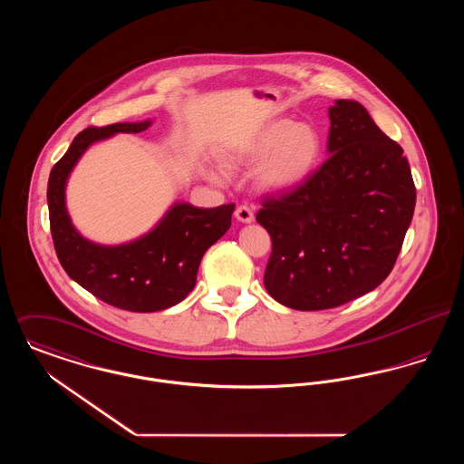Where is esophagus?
Listing matches in <instances>:
<instances>
[{
  "label": "esophagus",
  "instance_id": "obj_1",
  "mask_svg": "<svg viewBox=\"0 0 464 464\" xmlns=\"http://www.w3.org/2000/svg\"><path fill=\"white\" fill-rule=\"evenodd\" d=\"M235 218L240 222H252L254 221V212L248 205H240L235 210Z\"/></svg>",
  "mask_w": 464,
  "mask_h": 464
}]
</instances>
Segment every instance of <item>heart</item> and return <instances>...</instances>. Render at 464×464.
Instances as JSON below:
<instances>
[{"instance_id":"heart-1","label":"heart","mask_w":464,"mask_h":464,"mask_svg":"<svg viewBox=\"0 0 464 464\" xmlns=\"http://www.w3.org/2000/svg\"><path fill=\"white\" fill-rule=\"evenodd\" d=\"M320 156L322 137L313 125L275 120L256 135L240 155L229 160V167L238 169L263 161L259 180L266 189L288 191L313 174ZM210 179L221 182L224 176L212 170Z\"/></svg>"}]
</instances>
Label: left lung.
<instances>
[{
	"label": "left lung",
	"instance_id": "8db88e82",
	"mask_svg": "<svg viewBox=\"0 0 464 464\" xmlns=\"http://www.w3.org/2000/svg\"><path fill=\"white\" fill-rule=\"evenodd\" d=\"M329 158L297 188L267 195L256 219L271 237L265 287L301 311L337 308L392 273L416 207L403 150L356 101L329 110Z\"/></svg>",
	"mask_w": 464,
	"mask_h": 464
}]
</instances>
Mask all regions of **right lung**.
Returning a JSON list of instances; mask_svg holds the SVG:
<instances>
[{
	"instance_id": "obj_1",
	"label": "right lung",
	"mask_w": 464,
	"mask_h": 464,
	"mask_svg": "<svg viewBox=\"0 0 464 464\" xmlns=\"http://www.w3.org/2000/svg\"><path fill=\"white\" fill-rule=\"evenodd\" d=\"M151 125L114 123L78 133L48 179V216L57 257L67 275L111 306L151 313L180 303L197 285L199 261L231 226L235 203L197 208L176 203L148 235L121 245H99L83 238L66 208V182L90 144L114 133H139Z\"/></svg>"
}]
</instances>
